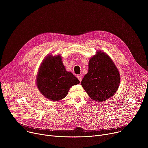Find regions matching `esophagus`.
I'll return each instance as SVG.
<instances>
[{
    "mask_svg": "<svg viewBox=\"0 0 148 148\" xmlns=\"http://www.w3.org/2000/svg\"><path fill=\"white\" fill-rule=\"evenodd\" d=\"M77 78H78V79L79 80L80 82H82V75H80V74L77 75Z\"/></svg>",
    "mask_w": 148,
    "mask_h": 148,
    "instance_id": "1",
    "label": "esophagus"
}]
</instances>
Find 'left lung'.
I'll return each mask as SVG.
<instances>
[{
  "instance_id": "obj_1",
  "label": "left lung",
  "mask_w": 148,
  "mask_h": 148,
  "mask_svg": "<svg viewBox=\"0 0 148 148\" xmlns=\"http://www.w3.org/2000/svg\"><path fill=\"white\" fill-rule=\"evenodd\" d=\"M118 69L106 53L98 51L89 62L88 73L81 82L90 98L103 102L112 97L120 83Z\"/></svg>"
}]
</instances>
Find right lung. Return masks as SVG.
<instances>
[{"instance_id":"add662e5","label":"right lung","mask_w":148,"mask_h":148,"mask_svg":"<svg viewBox=\"0 0 148 148\" xmlns=\"http://www.w3.org/2000/svg\"><path fill=\"white\" fill-rule=\"evenodd\" d=\"M80 81L66 71L60 55H49L44 59L36 77V85L45 98L52 101L64 98L71 86Z\"/></svg>"}]
</instances>
